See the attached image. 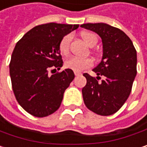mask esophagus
<instances>
[{
	"instance_id": "34e87169",
	"label": "esophagus",
	"mask_w": 147,
	"mask_h": 147,
	"mask_svg": "<svg viewBox=\"0 0 147 147\" xmlns=\"http://www.w3.org/2000/svg\"><path fill=\"white\" fill-rule=\"evenodd\" d=\"M74 74H75V76H80V75H81V73H80V72H74Z\"/></svg>"
}]
</instances>
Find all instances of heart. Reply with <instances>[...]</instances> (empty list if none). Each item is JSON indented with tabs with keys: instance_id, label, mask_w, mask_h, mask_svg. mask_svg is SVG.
Returning a JSON list of instances; mask_svg holds the SVG:
<instances>
[{
	"instance_id": "obj_1",
	"label": "heart",
	"mask_w": 147,
	"mask_h": 147,
	"mask_svg": "<svg viewBox=\"0 0 147 147\" xmlns=\"http://www.w3.org/2000/svg\"><path fill=\"white\" fill-rule=\"evenodd\" d=\"M84 40L87 45L90 46L95 42H97V38L96 34L92 33H84L82 34ZM72 40L71 34H67L61 40L59 43V51L62 54L66 55L68 52L70 41ZM66 68L71 69L74 72H81L83 70L89 68L93 66V61L90 58H80L77 57H68L64 63Z\"/></svg>"
}]
</instances>
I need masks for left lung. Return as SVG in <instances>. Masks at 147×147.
Instances as JSON below:
<instances>
[{
  "label": "left lung",
  "instance_id": "left-lung-1",
  "mask_svg": "<svg viewBox=\"0 0 147 147\" xmlns=\"http://www.w3.org/2000/svg\"><path fill=\"white\" fill-rule=\"evenodd\" d=\"M80 27L96 33L102 40L101 62L93 71L96 79L88 74L82 89L83 99L88 109L101 116L117 113L128 99L137 74L136 50L129 36L109 24H84ZM103 76L101 82L100 75Z\"/></svg>",
  "mask_w": 147,
  "mask_h": 147
}]
</instances>
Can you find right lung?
<instances>
[{"mask_svg":"<svg viewBox=\"0 0 147 147\" xmlns=\"http://www.w3.org/2000/svg\"><path fill=\"white\" fill-rule=\"evenodd\" d=\"M78 28L56 23L38 25L16 44L9 65L11 86L18 102L29 114L43 118L59 108L74 74L65 69L50 76L49 70L62 67L59 43Z\"/></svg>","mask_w":147,"mask_h":147,"instance_id":"add662e5","label":"right lung"}]
</instances>
